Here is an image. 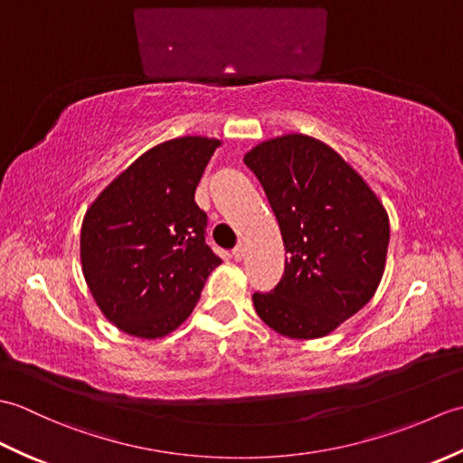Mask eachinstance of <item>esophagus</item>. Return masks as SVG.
I'll return each instance as SVG.
<instances>
[{"label":"esophagus","mask_w":463,"mask_h":463,"mask_svg":"<svg viewBox=\"0 0 463 463\" xmlns=\"http://www.w3.org/2000/svg\"><path fill=\"white\" fill-rule=\"evenodd\" d=\"M232 257H234V260H242L244 257H247V247H244V244H241V247H237L232 250Z\"/></svg>","instance_id":"1"}]
</instances>
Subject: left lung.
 I'll return each mask as SVG.
<instances>
[{
  "mask_svg": "<svg viewBox=\"0 0 463 463\" xmlns=\"http://www.w3.org/2000/svg\"><path fill=\"white\" fill-rule=\"evenodd\" d=\"M280 226L284 274L254 292V310L274 332L312 340L366 307L386 269L390 221L366 181L314 137L288 133L244 155Z\"/></svg>",
  "mask_w": 463,
  "mask_h": 463,
  "instance_id": "obj_1",
  "label": "left lung"
}]
</instances>
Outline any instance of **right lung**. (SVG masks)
<instances>
[{"instance_id": "add662e5", "label": "right lung", "mask_w": 463, "mask_h": 463, "mask_svg": "<svg viewBox=\"0 0 463 463\" xmlns=\"http://www.w3.org/2000/svg\"><path fill=\"white\" fill-rule=\"evenodd\" d=\"M219 139L155 145L105 186L81 224L83 277L103 317L156 340L191 317L221 259L204 242L194 191Z\"/></svg>"}]
</instances>
